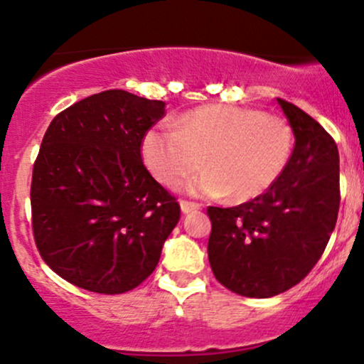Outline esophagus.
Listing matches in <instances>:
<instances>
[{"label":"esophagus","instance_id":"esophagus-1","mask_svg":"<svg viewBox=\"0 0 364 364\" xmlns=\"http://www.w3.org/2000/svg\"><path fill=\"white\" fill-rule=\"evenodd\" d=\"M197 209H200V204L190 203V200H181V211L185 213V215H188V213L192 211H197Z\"/></svg>","mask_w":364,"mask_h":364}]
</instances>
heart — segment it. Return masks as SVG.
<instances>
[{
  "instance_id": "b5f03b06",
  "label": "heart",
  "mask_w": 364,
  "mask_h": 364,
  "mask_svg": "<svg viewBox=\"0 0 364 364\" xmlns=\"http://www.w3.org/2000/svg\"><path fill=\"white\" fill-rule=\"evenodd\" d=\"M292 149L287 121L240 105L209 104L185 112L172 128L156 127L142 139V160L161 185H186L192 193L247 203L280 178Z\"/></svg>"
}]
</instances>
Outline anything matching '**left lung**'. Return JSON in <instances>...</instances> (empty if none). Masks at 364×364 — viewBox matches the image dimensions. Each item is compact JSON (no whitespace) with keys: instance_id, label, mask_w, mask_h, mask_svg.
I'll use <instances>...</instances> for the list:
<instances>
[{"instance_id":"1","label":"left lung","mask_w":364,"mask_h":364,"mask_svg":"<svg viewBox=\"0 0 364 364\" xmlns=\"http://www.w3.org/2000/svg\"><path fill=\"white\" fill-rule=\"evenodd\" d=\"M294 132V151L262 196L208 208V257L216 280L247 297H271L299 284L317 264L340 208V156L311 116L278 98Z\"/></svg>"}]
</instances>
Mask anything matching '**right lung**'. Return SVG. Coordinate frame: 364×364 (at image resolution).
Returning <instances> with one entry per match:
<instances>
[{"label":"right lung","mask_w":364,"mask_h":364,"mask_svg":"<svg viewBox=\"0 0 364 364\" xmlns=\"http://www.w3.org/2000/svg\"><path fill=\"white\" fill-rule=\"evenodd\" d=\"M165 102L123 90L91 95L50 121L33 165L36 248L61 278L123 294L155 271L179 204L142 164Z\"/></svg>","instance_id":"right-lung-1"}]
</instances>
